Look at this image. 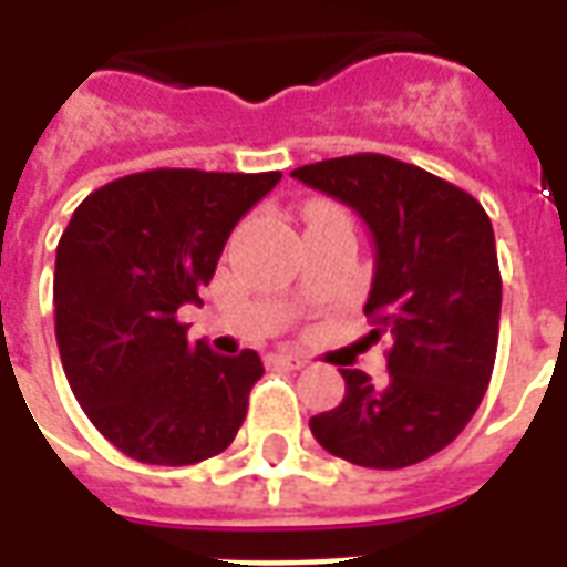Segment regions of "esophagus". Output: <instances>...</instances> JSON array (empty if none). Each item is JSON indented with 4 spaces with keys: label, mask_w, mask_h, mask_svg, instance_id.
<instances>
[{
    "label": "esophagus",
    "mask_w": 567,
    "mask_h": 567,
    "mask_svg": "<svg viewBox=\"0 0 567 567\" xmlns=\"http://www.w3.org/2000/svg\"><path fill=\"white\" fill-rule=\"evenodd\" d=\"M267 364H270V368H282V370L307 368V361H303L300 355H291V352H272V355H267Z\"/></svg>",
    "instance_id": "34e87169"
}]
</instances>
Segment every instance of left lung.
<instances>
[{"label": "left lung", "mask_w": 567, "mask_h": 567, "mask_svg": "<svg viewBox=\"0 0 567 567\" xmlns=\"http://www.w3.org/2000/svg\"><path fill=\"white\" fill-rule=\"evenodd\" d=\"M295 178L364 218L377 272L364 303L370 340L392 337L389 382L340 370V406L309 419L324 450L377 471L425 462L450 446L492 380L501 270L486 209L467 190L385 154L297 166Z\"/></svg>", "instance_id": "left-lung-1"}]
</instances>
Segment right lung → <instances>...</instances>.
I'll use <instances>...</instances> for the list:
<instances>
[{"mask_svg": "<svg viewBox=\"0 0 567 567\" xmlns=\"http://www.w3.org/2000/svg\"><path fill=\"white\" fill-rule=\"evenodd\" d=\"M282 173L145 169L84 197L60 236L54 328L69 389L96 431L145 464H197L234 443L258 352L187 343L224 243Z\"/></svg>", "mask_w": 567, "mask_h": 567, "instance_id": "1", "label": "right lung"}]
</instances>
